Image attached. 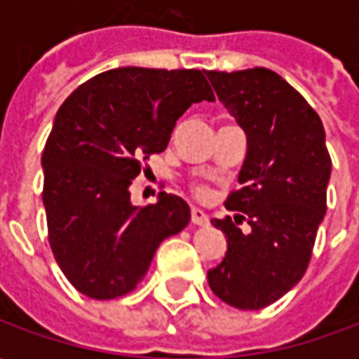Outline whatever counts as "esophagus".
I'll return each instance as SVG.
<instances>
[{
    "label": "esophagus",
    "instance_id": "esophagus-1",
    "mask_svg": "<svg viewBox=\"0 0 359 359\" xmlns=\"http://www.w3.org/2000/svg\"><path fill=\"white\" fill-rule=\"evenodd\" d=\"M192 223L198 226H208L210 225V217H208V215H205L202 210L192 208Z\"/></svg>",
    "mask_w": 359,
    "mask_h": 359
}]
</instances>
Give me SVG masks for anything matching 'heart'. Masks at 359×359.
Segmentation results:
<instances>
[{
	"instance_id": "1",
	"label": "heart",
	"mask_w": 359,
	"mask_h": 359,
	"mask_svg": "<svg viewBox=\"0 0 359 359\" xmlns=\"http://www.w3.org/2000/svg\"><path fill=\"white\" fill-rule=\"evenodd\" d=\"M192 194L203 200V198H208L211 194V188L208 184H192Z\"/></svg>"
}]
</instances>
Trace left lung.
Returning <instances> with one entry per match:
<instances>
[{
    "instance_id": "left-lung-1",
    "label": "left lung",
    "mask_w": 359,
    "mask_h": 359,
    "mask_svg": "<svg viewBox=\"0 0 359 359\" xmlns=\"http://www.w3.org/2000/svg\"><path fill=\"white\" fill-rule=\"evenodd\" d=\"M217 97L248 136L241 188L226 196L234 219H213L229 242L225 259L208 271L219 300L262 309L292 288L308 269L327 211L331 156L321 118L275 71H208ZM248 222V235L238 226Z\"/></svg>"
}]
</instances>
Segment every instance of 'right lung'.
Segmentation results:
<instances>
[{"label":"right lung","instance_id":"1","mask_svg":"<svg viewBox=\"0 0 359 359\" xmlns=\"http://www.w3.org/2000/svg\"><path fill=\"white\" fill-rule=\"evenodd\" d=\"M202 100L215 95L198 69L123 67L95 74L59 107L43 146L42 200L55 262L84 296L133 292L157 246L190 223L179 196L161 192L138 210L128 187Z\"/></svg>","mask_w":359,"mask_h":359}]
</instances>
